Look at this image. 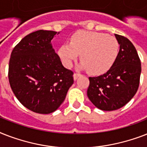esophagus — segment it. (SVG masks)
Returning a JSON list of instances; mask_svg holds the SVG:
<instances>
[{
	"mask_svg": "<svg viewBox=\"0 0 147 147\" xmlns=\"http://www.w3.org/2000/svg\"><path fill=\"white\" fill-rule=\"evenodd\" d=\"M80 76H82V74H80V73H74V75H73L74 79H75V80H76V79H77L78 77H80Z\"/></svg>",
	"mask_w": 147,
	"mask_h": 147,
	"instance_id": "obj_1",
	"label": "esophagus"
}]
</instances>
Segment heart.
Here are the masks:
<instances>
[{
	"label": "heart",
	"instance_id": "b5f03b06",
	"mask_svg": "<svg viewBox=\"0 0 147 147\" xmlns=\"http://www.w3.org/2000/svg\"><path fill=\"white\" fill-rule=\"evenodd\" d=\"M120 45L116 38L105 33L79 30L71 36L70 44H64L59 49L62 63L70 68L81 55V67L92 75L107 71L116 61Z\"/></svg>",
	"mask_w": 147,
	"mask_h": 147
}]
</instances>
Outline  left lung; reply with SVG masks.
<instances>
[{
    "instance_id": "obj_1",
    "label": "left lung",
    "mask_w": 147,
    "mask_h": 147,
    "mask_svg": "<svg viewBox=\"0 0 147 147\" xmlns=\"http://www.w3.org/2000/svg\"><path fill=\"white\" fill-rule=\"evenodd\" d=\"M120 44L116 61L108 71L89 77L87 94L96 107L114 111L127 104L139 88L141 62L137 49L127 38L115 34Z\"/></svg>"
}]
</instances>
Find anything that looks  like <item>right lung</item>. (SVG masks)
Instances as JSON below:
<instances>
[{
  "label": "right lung",
  "instance_id": "1",
  "mask_svg": "<svg viewBox=\"0 0 147 147\" xmlns=\"http://www.w3.org/2000/svg\"><path fill=\"white\" fill-rule=\"evenodd\" d=\"M56 33L43 30L30 33L16 45L9 61L13 94L24 107L38 114L57 110L74 82L73 71L62 65L51 44Z\"/></svg>",
  "mask_w": 147,
  "mask_h": 147
}]
</instances>
